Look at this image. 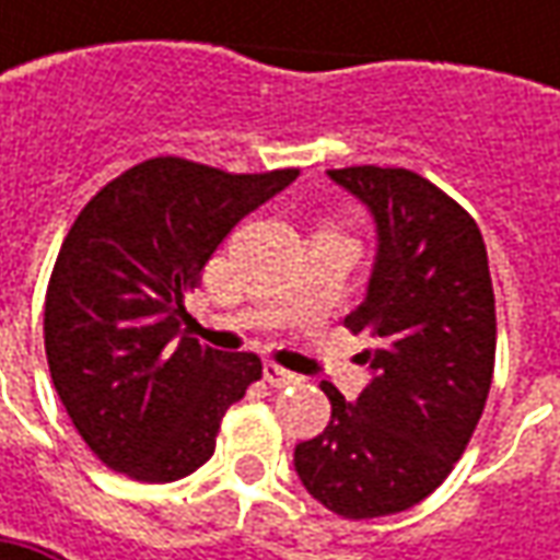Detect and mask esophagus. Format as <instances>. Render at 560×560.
<instances>
[{"instance_id":"obj_1","label":"esophagus","mask_w":560,"mask_h":560,"mask_svg":"<svg viewBox=\"0 0 560 560\" xmlns=\"http://www.w3.org/2000/svg\"><path fill=\"white\" fill-rule=\"evenodd\" d=\"M265 380H268L270 386H290V383H299V374H292L287 368H280V364H265Z\"/></svg>"}]
</instances>
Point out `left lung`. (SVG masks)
I'll return each mask as SVG.
<instances>
[{
    "label": "left lung",
    "mask_w": 560,
    "mask_h": 560,
    "mask_svg": "<svg viewBox=\"0 0 560 560\" xmlns=\"http://www.w3.org/2000/svg\"><path fill=\"white\" fill-rule=\"evenodd\" d=\"M327 177L374 221L364 302L346 314L374 339L358 355L371 383L355 401L320 383L330 423L292 467L320 505L364 521L418 505L462 458L492 383L495 299L480 226L430 180L374 164Z\"/></svg>",
    "instance_id": "left-lung-1"
}]
</instances>
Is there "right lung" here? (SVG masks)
<instances>
[{
  "instance_id": "obj_1",
  "label": "right lung",
  "mask_w": 560,
  "mask_h": 560,
  "mask_svg": "<svg viewBox=\"0 0 560 560\" xmlns=\"http://www.w3.org/2000/svg\"><path fill=\"white\" fill-rule=\"evenodd\" d=\"M295 177L167 155L130 167L80 211L46 292V358L77 433L112 470L171 483L211 458L224 411L261 361L186 334V295L230 230Z\"/></svg>"
}]
</instances>
